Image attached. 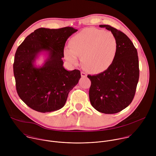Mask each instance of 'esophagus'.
Listing matches in <instances>:
<instances>
[{
    "label": "esophagus",
    "instance_id": "esophagus-1",
    "mask_svg": "<svg viewBox=\"0 0 156 156\" xmlns=\"http://www.w3.org/2000/svg\"><path fill=\"white\" fill-rule=\"evenodd\" d=\"M81 77H83V78H85V77L87 76L86 73H85L84 72H81Z\"/></svg>",
    "mask_w": 156,
    "mask_h": 156
}]
</instances>
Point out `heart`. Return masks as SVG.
Returning a JSON list of instances; mask_svg holds the SVG:
<instances>
[{
    "mask_svg": "<svg viewBox=\"0 0 156 156\" xmlns=\"http://www.w3.org/2000/svg\"><path fill=\"white\" fill-rule=\"evenodd\" d=\"M70 49L65 50L69 62L76 63L81 57L83 67L98 73L107 70L114 62L118 52V41L110 31L96 28H86L70 41Z\"/></svg>",
    "mask_w": 156,
    "mask_h": 156,
    "instance_id": "heart-1",
    "label": "heart"
}]
</instances>
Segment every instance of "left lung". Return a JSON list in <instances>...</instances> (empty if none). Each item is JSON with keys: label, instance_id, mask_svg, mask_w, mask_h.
<instances>
[{"label": "left lung", "instance_id": "obj_1", "mask_svg": "<svg viewBox=\"0 0 156 156\" xmlns=\"http://www.w3.org/2000/svg\"><path fill=\"white\" fill-rule=\"evenodd\" d=\"M99 27L115 36L118 52L107 70L96 75H87L91 82L89 95L96 110L113 114L128 107L135 97L140 76L138 52L129 38L121 31L107 25Z\"/></svg>", "mask_w": 156, "mask_h": 156}]
</instances>
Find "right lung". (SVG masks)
<instances>
[{
    "label": "right lung",
    "instance_id": "obj_1",
    "mask_svg": "<svg viewBox=\"0 0 156 156\" xmlns=\"http://www.w3.org/2000/svg\"><path fill=\"white\" fill-rule=\"evenodd\" d=\"M77 31L70 27L40 28L29 34L17 48L13 66L16 90L20 99L31 108L42 113L60 109L78 83L80 71L65 70L62 60L66 40ZM42 50L49 51L50 58L37 69L33 63Z\"/></svg>",
    "mask_w": 156,
    "mask_h": 156
}]
</instances>
